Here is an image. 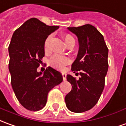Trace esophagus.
Returning a JSON list of instances; mask_svg holds the SVG:
<instances>
[{"instance_id": "obj_1", "label": "esophagus", "mask_w": 126, "mask_h": 126, "mask_svg": "<svg viewBox=\"0 0 126 126\" xmlns=\"http://www.w3.org/2000/svg\"><path fill=\"white\" fill-rule=\"evenodd\" d=\"M62 76H63V80H65L66 77H67V75H66V74H65V73H63V74H62Z\"/></svg>"}]
</instances>
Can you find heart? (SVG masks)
Returning a JSON list of instances; mask_svg holds the SVG:
<instances>
[{
    "mask_svg": "<svg viewBox=\"0 0 126 126\" xmlns=\"http://www.w3.org/2000/svg\"><path fill=\"white\" fill-rule=\"evenodd\" d=\"M63 39L65 40L66 45L67 47L72 44H75V39L73 37V36L70 34L65 33L63 35ZM51 39H52V35H50L47 37L44 42V50L46 52H48L50 50V43ZM69 63V59L68 57H63V56H59L57 54H54L51 57L49 61V63L52 67L57 69H63L68 63Z\"/></svg>",
    "mask_w": 126,
    "mask_h": 126,
    "instance_id": "1",
    "label": "heart"
}]
</instances>
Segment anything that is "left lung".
Instances as JSON below:
<instances>
[{
  "label": "left lung",
  "instance_id": "obj_1",
  "mask_svg": "<svg viewBox=\"0 0 126 126\" xmlns=\"http://www.w3.org/2000/svg\"><path fill=\"white\" fill-rule=\"evenodd\" d=\"M67 29L77 36L79 43V50L72 63V71H80L81 77L76 80L67 75L72 90L66 95L65 101L70 111L85 112L96 104L104 90L109 68V49L103 35L95 26L85 24Z\"/></svg>",
  "mask_w": 126,
  "mask_h": 126
}]
</instances>
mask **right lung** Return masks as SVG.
I'll return each mask as SVG.
<instances>
[{"label": "right lung", "instance_id": "right-lung-1", "mask_svg": "<svg viewBox=\"0 0 126 126\" xmlns=\"http://www.w3.org/2000/svg\"><path fill=\"white\" fill-rule=\"evenodd\" d=\"M48 26L37 18H31L15 31L9 46L11 83L21 105L29 110L42 109L48 92L63 81L60 72L51 67L44 73L37 69L44 57V42L59 29Z\"/></svg>", "mask_w": 126, "mask_h": 126}]
</instances>
